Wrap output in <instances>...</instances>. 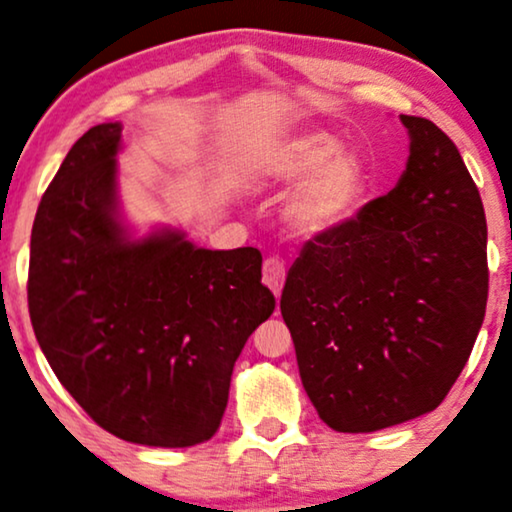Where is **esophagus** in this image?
Segmentation results:
<instances>
[{"label":"esophagus","mask_w":512,"mask_h":512,"mask_svg":"<svg viewBox=\"0 0 512 512\" xmlns=\"http://www.w3.org/2000/svg\"><path fill=\"white\" fill-rule=\"evenodd\" d=\"M262 278L271 293L278 297L281 295L283 281H286V264H283V260H278V257H267L262 267Z\"/></svg>","instance_id":"1"}]
</instances>
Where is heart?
<instances>
[{"mask_svg":"<svg viewBox=\"0 0 512 512\" xmlns=\"http://www.w3.org/2000/svg\"><path fill=\"white\" fill-rule=\"evenodd\" d=\"M267 184H297L288 219L304 236H326L352 224L364 208L368 167L354 151H342L340 137L328 129H309L271 146L257 163Z\"/></svg>","mask_w":512,"mask_h":512,"instance_id":"1","label":"heart"}]
</instances>
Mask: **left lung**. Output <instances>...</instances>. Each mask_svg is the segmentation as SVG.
<instances>
[{
    "label": "left lung",
    "mask_w": 512,
    "mask_h": 512,
    "mask_svg": "<svg viewBox=\"0 0 512 512\" xmlns=\"http://www.w3.org/2000/svg\"><path fill=\"white\" fill-rule=\"evenodd\" d=\"M401 122L411 155L397 186L345 229L304 243L281 295L304 390L338 432L435 411L487 309L480 191L435 122Z\"/></svg>",
    "instance_id": "obj_1"
}]
</instances>
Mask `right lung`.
I'll return each instance as SVG.
<instances>
[{
  "label": "right lung",
  "mask_w": 512,
  "mask_h": 512,
  "mask_svg": "<svg viewBox=\"0 0 512 512\" xmlns=\"http://www.w3.org/2000/svg\"><path fill=\"white\" fill-rule=\"evenodd\" d=\"M122 125L70 148L30 236L28 307L51 371L96 425L181 449L222 423L234 364L274 312L257 248H196L181 231L120 222Z\"/></svg>",
  "instance_id": "1"
}]
</instances>
